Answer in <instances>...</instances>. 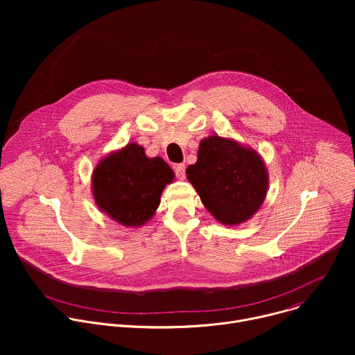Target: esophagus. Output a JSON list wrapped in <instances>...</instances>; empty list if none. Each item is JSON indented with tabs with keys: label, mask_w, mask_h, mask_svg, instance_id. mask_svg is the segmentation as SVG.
I'll use <instances>...</instances> for the list:
<instances>
[{
	"label": "esophagus",
	"mask_w": 355,
	"mask_h": 355,
	"mask_svg": "<svg viewBox=\"0 0 355 355\" xmlns=\"http://www.w3.org/2000/svg\"><path fill=\"white\" fill-rule=\"evenodd\" d=\"M174 171H175V175L180 178V180H184L185 178V164H177L174 167Z\"/></svg>",
	"instance_id": "esophagus-1"
}]
</instances>
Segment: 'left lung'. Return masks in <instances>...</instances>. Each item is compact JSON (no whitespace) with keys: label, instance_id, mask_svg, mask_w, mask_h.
I'll return each instance as SVG.
<instances>
[{"label":"left lung","instance_id":"left-lung-1","mask_svg":"<svg viewBox=\"0 0 355 355\" xmlns=\"http://www.w3.org/2000/svg\"><path fill=\"white\" fill-rule=\"evenodd\" d=\"M187 178L211 215L226 226L254 216L268 192V170L260 153L216 133L199 141Z\"/></svg>","mask_w":355,"mask_h":355}]
</instances>
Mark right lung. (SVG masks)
<instances>
[{
  "label": "right lung",
  "instance_id": "add662e5",
  "mask_svg": "<svg viewBox=\"0 0 355 355\" xmlns=\"http://www.w3.org/2000/svg\"><path fill=\"white\" fill-rule=\"evenodd\" d=\"M174 171L162 157H147L132 141L101 159L91 175L98 209L126 227H140L155 216Z\"/></svg>",
  "mask_w": 355,
  "mask_h": 355
}]
</instances>
